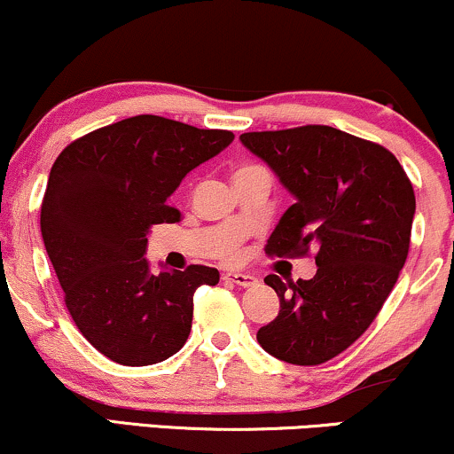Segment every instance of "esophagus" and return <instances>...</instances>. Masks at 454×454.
I'll use <instances>...</instances> for the list:
<instances>
[{"label": "esophagus", "mask_w": 454, "mask_h": 454, "mask_svg": "<svg viewBox=\"0 0 454 454\" xmlns=\"http://www.w3.org/2000/svg\"><path fill=\"white\" fill-rule=\"evenodd\" d=\"M223 281L234 283V286H239V287L258 286V279H255L254 275H249V272H226V275H223Z\"/></svg>", "instance_id": "34e87169"}]
</instances>
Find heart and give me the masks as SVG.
Wrapping results in <instances>:
<instances>
[{
    "label": "heart",
    "instance_id": "obj_1",
    "mask_svg": "<svg viewBox=\"0 0 454 454\" xmlns=\"http://www.w3.org/2000/svg\"><path fill=\"white\" fill-rule=\"evenodd\" d=\"M245 168H255V167H251V165H247V167H243V168H239V171H245Z\"/></svg>",
    "mask_w": 454,
    "mask_h": 454
}]
</instances>
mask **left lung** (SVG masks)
I'll list each match as a JSON object with an SVG mask.
<instances>
[{
  "mask_svg": "<svg viewBox=\"0 0 454 454\" xmlns=\"http://www.w3.org/2000/svg\"><path fill=\"white\" fill-rule=\"evenodd\" d=\"M241 141L296 196L266 254L317 251L313 279H264L281 309L258 342L281 362L319 365L368 330L395 286L411 247L412 184L387 147L324 124L243 133Z\"/></svg>",
  "mask_w": 454,
  "mask_h": 454,
  "instance_id": "obj_1",
  "label": "left lung"
}]
</instances>
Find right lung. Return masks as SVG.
<instances>
[{
  "label": "right lung",
  "instance_id": "right-lung-1",
  "mask_svg": "<svg viewBox=\"0 0 454 454\" xmlns=\"http://www.w3.org/2000/svg\"><path fill=\"white\" fill-rule=\"evenodd\" d=\"M232 139L231 130L144 114L71 141L54 160L42 200L43 245L71 319L112 362H165L188 340L194 292L215 286L220 272L190 264L152 275L147 232L179 222L168 196Z\"/></svg>",
  "mask_w": 454,
  "mask_h": 454
}]
</instances>
